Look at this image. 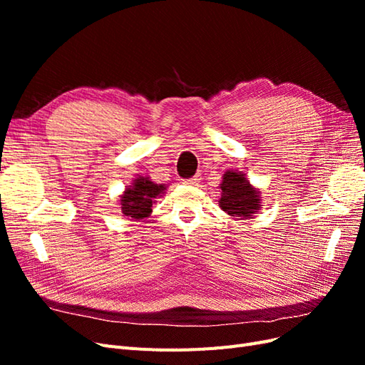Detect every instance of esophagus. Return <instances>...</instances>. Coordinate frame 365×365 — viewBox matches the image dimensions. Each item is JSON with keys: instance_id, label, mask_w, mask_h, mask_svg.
Wrapping results in <instances>:
<instances>
[{"instance_id": "esophagus-1", "label": "esophagus", "mask_w": 365, "mask_h": 365, "mask_svg": "<svg viewBox=\"0 0 365 365\" xmlns=\"http://www.w3.org/2000/svg\"><path fill=\"white\" fill-rule=\"evenodd\" d=\"M200 181H201L200 176H193V178H190V180H185V181H184V184H189V185H197V184H200Z\"/></svg>"}]
</instances>
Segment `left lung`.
<instances>
[{"instance_id":"1","label":"left lung","mask_w":365,"mask_h":365,"mask_svg":"<svg viewBox=\"0 0 365 365\" xmlns=\"http://www.w3.org/2000/svg\"><path fill=\"white\" fill-rule=\"evenodd\" d=\"M219 207L236 219H252L262 210L260 189L250 182L245 172L230 169L219 184Z\"/></svg>"}]
</instances>
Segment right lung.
<instances>
[{
  "label": "right lung",
  "instance_id": "1",
  "mask_svg": "<svg viewBox=\"0 0 365 365\" xmlns=\"http://www.w3.org/2000/svg\"><path fill=\"white\" fill-rule=\"evenodd\" d=\"M168 190V184H157L150 176L138 175L125 187V192L120 195V210L128 220H141L149 217L152 205L163 197Z\"/></svg>",
  "mask_w": 365,
  "mask_h": 365
}]
</instances>
